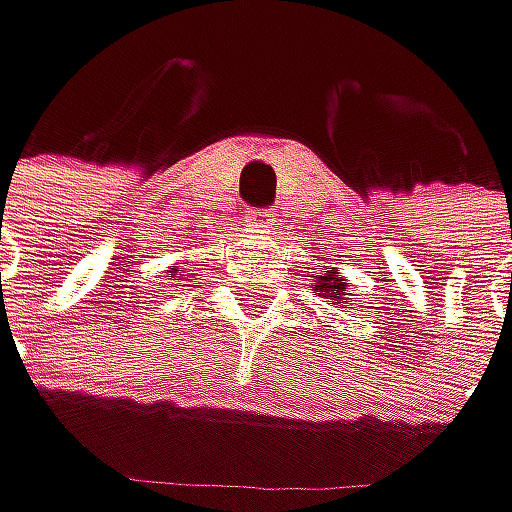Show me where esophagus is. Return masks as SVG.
<instances>
[{
	"label": "esophagus",
	"instance_id": "esophagus-1",
	"mask_svg": "<svg viewBox=\"0 0 512 512\" xmlns=\"http://www.w3.org/2000/svg\"><path fill=\"white\" fill-rule=\"evenodd\" d=\"M246 223L249 226H269L272 223V214L266 208H249L246 211Z\"/></svg>",
	"mask_w": 512,
	"mask_h": 512
}]
</instances>
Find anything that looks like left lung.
I'll list each match as a JSON object with an SVG mask.
<instances>
[{
    "label": "left lung",
    "instance_id": "1",
    "mask_svg": "<svg viewBox=\"0 0 512 512\" xmlns=\"http://www.w3.org/2000/svg\"><path fill=\"white\" fill-rule=\"evenodd\" d=\"M318 292H324V298L330 295L333 301L345 295V278H339V272H330V275H321V284H318ZM342 304V301H339Z\"/></svg>",
    "mask_w": 512,
    "mask_h": 512
}]
</instances>
